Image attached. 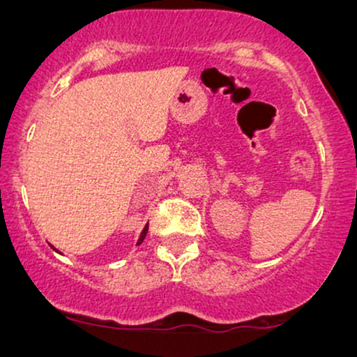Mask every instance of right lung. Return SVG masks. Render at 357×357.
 <instances>
[{
  "label": "right lung",
  "mask_w": 357,
  "mask_h": 357,
  "mask_svg": "<svg viewBox=\"0 0 357 357\" xmlns=\"http://www.w3.org/2000/svg\"><path fill=\"white\" fill-rule=\"evenodd\" d=\"M146 233H147V225H146V228H144V230H142V233H141V236H139V241H137V245H141V243H142V240H144Z\"/></svg>",
  "instance_id": "obj_1"
}]
</instances>
